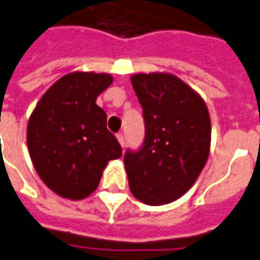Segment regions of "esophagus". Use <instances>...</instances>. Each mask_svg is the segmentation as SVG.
Wrapping results in <instances>:
<instances>
[{"mask_svg":"<svg viewBox=\"0 0 260 260\" xmlns=\"http://www.w3.org/2000/svg\"><path fill=\"white\" fill-rule=\"evenodd\" d=\"M116 138H118V141H119L120 146L123 148V146H124V136H123V134H122V133H119V134L116 136Z\"/></svg>","mask_w":260,"mask_h":260,"instance_id":"1","label":"esophagus"}]
</instances>
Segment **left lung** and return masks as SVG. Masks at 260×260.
<instances>
[{"instance_id": "8db88e82", "label": "left lung", "mask_w": 260, "mask_h": 260, "mask_svg": "<svg viewBox=\"0 0 260 260\" xmlns=\"http://www.w3.org/2000/svg\"><path fill=\"white\" fill-rule=\"evenodd\" d=\"M142 106L145 140L124 153L130 191L152 206L186 194L206 164L212 124L203 99L174 74L132 76Z\"/></svg>"}]
</instances>
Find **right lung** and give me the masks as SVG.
Returning <instances> with one entry per match:
<instances>
[{"mask_svg": "<svg viewBox=\"0 0 260 260\" xmlns=\"http://www.w3.org/2000/svg\"><path fill=\"white\" fill-rule=\"evenodd\" d=\"M112 84L106 73L74 72L50 86L32 111L27 145L32 164L59 197L84 199L99 186L110 160L122 148L107 128L96 99Z\"/></svg>", "mask_w": 260, "mask_h": 260, "instance_id": "add662e5", "label": "right lung"}]
</instances>
